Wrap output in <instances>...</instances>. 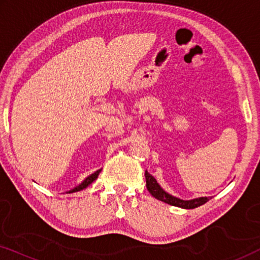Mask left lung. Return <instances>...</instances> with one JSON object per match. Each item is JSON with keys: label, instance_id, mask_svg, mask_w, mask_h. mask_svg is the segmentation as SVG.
Returning a JSON list of instances; mask_svg holds the SVG:
<instances>
[{"label": "left lung", "instance_id": "1", "mask_svg": "<svg viewBox=\"0 0 260 260\" xmlns=\"http://www.w3.org/2000/svg\"><path fill=\"white\" fill-rule=\"evenodd\" d=\"M145 181H147V189L149 190L152 197L157 200H161L166 204H169L172 206H176V207H181V208H187V209H191V208H197L199 206L206 204L209 200V198L207 197H202V198H198V199H193V200H182V199L175 198L173 195H170L165 191L161 188V186L157 183V181L155 180V177L149 174L148 172H145Z\"/></svg>", "mask_w": 260, "mask_h": 260}]
</instances>
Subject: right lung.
<instances>
[{
	"label": "right lung",
	"instance_id": "right-lung-1",
	"mask_svg": "<svg viewBox=\"0 0 260 260\" xmlns=\"http://www.w3.org/2000/svg\"><path fill=\"white\" fill-rule=\"evenodd\" d=\"M99 173H101V169L97 170V172L93 173V174H91L90 176H87L86 179H85V180L83 181V183H80L79 186L76 187V188H73L72 190H70V193H74V191H79V190H81V189H84V188H86L87 186H90V184H91L92 182H93V181H94L95 179H97L98 175H99Z\"/></svg>",
	"mask_w": 260,
	"mask_h": 260
}]
</instances>
